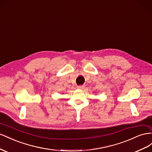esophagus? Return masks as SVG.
<instances>
[{
	"label": "esophagus",
	"mask_w": 152,
	"mask_h": 152,
	"mask_svg": "<svg viewBox=\"0 0 152 152\" xmlns=\"http://www.w3.org/2000/svg\"><path fill=\"white\" fill-rule=\"evenodd\" d=\"M85 85H78L77 86V88L78 89H83L84 88H85Z\"/></svg>",
	"instance_id": "obj_1"
}]
</instances>
